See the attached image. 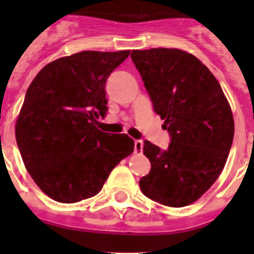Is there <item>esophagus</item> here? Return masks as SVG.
Returning <instances> with one entry per match:
<instances>
[{
	"label": "esophagus",
	"mask_w": 254,
	"mask_h": 254,
	"mask_svg": "<svg viewBox=\"0 0 254 254\" xmlns=\"http://www.w3.org/2000/svg\"><path fill=\"white\" fill-rule=\"evenodd\" d=\"M142 140H134V154H141L142 152Z\"/></svg>",
	"instance_id": "1"
}]
</instances>
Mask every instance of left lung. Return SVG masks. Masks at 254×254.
I'll return each instance as SVG.
<instances>
[{"label": "left lung", "instance_id": "left-lung-1", "mask_svg": "<svg viewBox=\"0 0 254 254\" xmlns=\"http://www.w3.org/2000/svg\"><path fill=\"white\" fill-rule=\"evenodd\" d=\"M152 108L170 136L167 150L143 141L151 163L142 193L170 207L193 203L214 185L234 137L232 109L215 76L181 49L132 51Z\"/></svg>", "mask_w": 254, "mask_h": 254}]
</instances>
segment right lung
Listing matches in <instances>:
<instances>
[{"label": "right lung", "mask_w": 254, "mask_h": 254, "mask_svg": "<svg viewBox=\"0 0 254 254\" xmlns=\"http://www.w3.org/2000/svg\"><path fill=\"white\" fill-rule=\"evenodd\" d=\"M129 51H84L40 69L16 121L26 170L52 199L75 203L99 193L113 168L133 152L127 134L100 131L105 82Z\"/></svg>", "instance_id": "1"}]
</instances>
